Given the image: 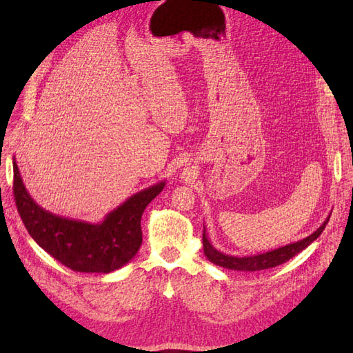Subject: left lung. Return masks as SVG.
<instances>
[{
    "label": "left lung",
    "mask_w": 353,
    "mask_h": 353,
    "mask_svg": "<svg viewBox=\"0 0 353 353\" xmlns=\"http://www.w3.org/2000/svg\"><path fill=\"white\" fill-rule=\"evenodd\" d=\"M329 217L323 221V225L314 232L310 236H307L303 240H299V242H294L290 245H286L283 248L274 249L266 253L261 254H254V256H243V257H237V256H230L226 253H221L217 249L213 248V245L209 242V239L206 236V229L203 230V250H205L206 257L209 261L217 266L226 268L230 270H240V272H256V270H263V269H270L276 268L285 262H288L289 259L301 253L303 249H306L313 240H316L323 229L326 228Z\"/></svg>",
    "instance_id": "1"
}]
</instances>
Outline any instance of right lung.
Returning <instances> with one entry per match:
<instances>
[{
  "label": "right lung",
  "mask_w": 353,
  "mask_h": 353,
  "mask_svg": "<svg viewBox=\"0 0 353 353\" xmlns=\"http://www.w3.org/2000/svg\"><path fill=\"white\" fill-rule=\"evenodd\" d=\"M12 193L23 223L35 243L74 272L110 273L120 269L140 249L141 214L164 188V181L127 199L101 223L55 216L40 208L26 190L14 160Z\"/></svg>",
  "instance_id": "1"
}]
</instances>
